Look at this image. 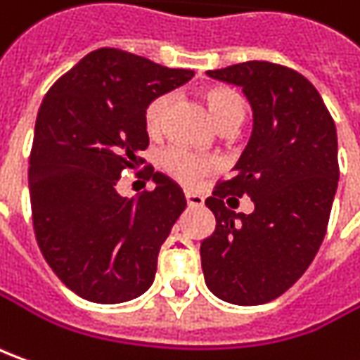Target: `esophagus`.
<instances>
[{
	"instance_id": "esophagus-1",
	"label": "esophagus",
	"mask_w": 360,
	"mask_h": 360,
	"mask_svg": "<svg viewBox=\"0 0 360 360\" xmlns=\"http://www.w3.org/2000/svg\"><path fill=\"white\" fill-rule=\"evenodd\" d=\"M185 199H187V205L189 207H203L205 199L199 195V193L193 191H185Z\"/></svg>"
}]
</instances>
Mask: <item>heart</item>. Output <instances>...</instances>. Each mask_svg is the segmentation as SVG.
Segmentation results:
<instances>
[{"label": "heart", "instance_id": "b5f03b06", "mask_svg": "<svg viewBox=\"0 0 360 360\" xmlns=\"http://www.w3.org/2000/svg\"><path fill=\"white\" fill-rule=\"evenodd\" d=\"M203 101L213 121L217 123L219 129L235 131L247 117V101L237 89L225 87V85H213L203 89ZM169 97L167 95H159L155 99L149 101V105L145 107V131L157 137L163 127V119L167 113ZM215 163L213 159L207 155H199L187 149L179 147H171L163 155H161V169L167 173L171 179L179 181L181 185H195L203 175L209 171H213Z\"/></svg>", "mask_w": 360, "mask_h": 360}]
</instances>
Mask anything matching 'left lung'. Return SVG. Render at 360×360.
<instances>
[{"instance_id":"obj_1","label":"left lung","mask_w":360,"mask_h":360,"mask_svg":"<svg viewBox=\"0 0 360 360\" xmlns=\"http://www.w3.org/2000/svg\"><path fill=\"white\" fill-rule=\"evenodd\" d=\"M209 77L243 87L255 125L235 175L205 201L215 215L201 243L205 283L227 303H269L301 279L325 239L339 183L335 121L315 85L279 63L245 61ZM231 194L251 196L254 213L225 207Z\"/></svg>"}]
</instances>
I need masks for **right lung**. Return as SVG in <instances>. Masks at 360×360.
<instances>
[{
    "mask_svg": "<svg viewBox=\"0 0 360 360\" xmlns=\"http://www.w3.org/2000/svg\"><path fill=\"white\" fill-rule=\"evenodd\" d=\"M191 77L189 69L101 47L45 94L27 175L33 231L47 265L81 299L125 303L155 279L185 195L151 165L137 177L153 179V191L127 199L115 187L123 171L145 163V107Z\"/></svg>",
    "mask_w": 360,
    "mask_h": 360,
    "instance_id": "obj_1",
    "label": "right lung"
}]
</instances>
